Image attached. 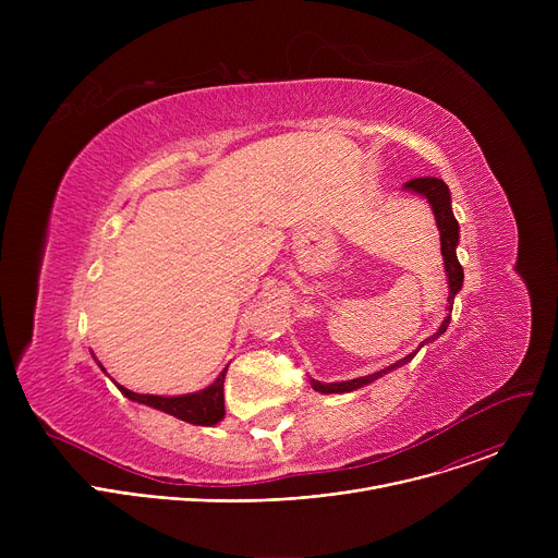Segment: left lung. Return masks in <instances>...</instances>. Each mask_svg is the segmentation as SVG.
<instances>
[{
	"instance_id": "8db88e82",
	"label": "left lung",
	"mask_w": 558,
	"mask_h": 558,
	"mask_svg": "<svg viewBox=\"0 0 558 558\" xmlns=\"http://www.w3.org/2000/svg\"><path fill=\"white\" fill-rule=\"evenodd\" d=\"M404 187H407V190H413V192H417V194H422V196L428 198V203L433 205L435 218H437L439 233H441V254H444V265H446V271H448V287H450V293H448V315L444 317V323H441L439 331L433 333L428 340H424V342H433V340H437V338L448 329L454 295H457V291H459L461 284H463V269H461V265H459V260H457V252H454V250H457V243H459V225H457V220H454V216H452V209H450V192H448V187H446V183H444L441 179H435V177H420V179L407 181ZM424 342H422V344H424ZM413 357H415V353L407 355L404 360H400V362L388 366V368H381V371H377V373H373V375H366V377H357V379H349V381H336V384H323V381L311 379V386H313L317 392H325V395H329V392H351V390H355V388H362V386L375 381L377 377L386 375V373L392 371L395 366L407 364V362L413 360Z\"/></svg>"
}]
</instances>
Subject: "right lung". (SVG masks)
I'll use <instances>...</instances> for the list:
<instances>
[{
  "label": "right lung",
  "instance_id": "1",
  "mask_svg": "<svg viewBox=\"0 0 558 558\" xmlns=\"http://www.w3.org/2000/svg\"><path fill=\"white\" fill-rule=\"evenodd\" d=\"M225 375L227 368L216 377L214 384H209L205 390L190 392V395H179V397H161V395H141L123 388L121 384L119 390L132 402L147 404L151 409L163 411L168 415H174L183 422L198 424V426H214L225 417Z\"/></svg>",
  "mask_w": 558,
  "mask_h": 558
}]
</instances>
